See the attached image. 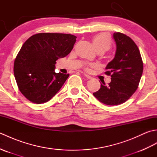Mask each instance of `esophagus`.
Segmentation results:
<instances>
[{
  "label": "esophagus",
  "mask_w": 157,
  "mask_h": 157,
  "mask_svg": "<svg viewBox=\"0 0 157 157\" xmlns=\"http://www.w3.org/2000/svg\"><path fill=\"white\" fill-rule=\"evenodd\" d=\"M84 75L86 77V78H88V79H91V78H92V77H91L90 75H88V74H86V73H84Z\"/></svg>",
  "instance_id": "34e87169"
}]
</instances>
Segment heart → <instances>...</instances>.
Returning <instances> with one entry per match:
<instances>
[{
	"instance_id": "b5f03b06",
	"label": "heart",
	"mask_w": 157,
	"mask_h": 157,
	"mask_svg": "<svg viewBox=\"0 0 157 157\" xmlns=\"http://www.w3.org/2000/svg\"><path fill=\"white\" fill-rule=\"evenodd\" d=\"M92 43L96 51L101 50L103 51L109 50L111 44L109 38L105 34H100L95 36L92 39Z\"/></svg>"
}]
</instances>
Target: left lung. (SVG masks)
I'll return each mask as SVG.
<instances>
[{
  "mask_svg": "<svg viewBox=\"0 0 157 157\" xmlns=\"http://www.w3.org/2000/svg\"><path fill=\"white\" fill-rule=\"evenodd\" d=\"M116 43L115 57L106 67L105 73L111 75L109 85L102 82L93 93L105 105H118L131 97L138 87L143 72V62L139 49L129 36L119 32L113 34Z\"/></svg>",
  "mask_w": 157,
  "mask_h": 157,
  "instance_id": "1",
  "label": "left lung"
}]
</instances>
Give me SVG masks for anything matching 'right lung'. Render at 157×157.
<instances>
[{
  "label": "right lung",
  "mask_w": 157,
  "mask_h": 157,
  "mask_svg": "<svg viewBox=\"0 0 157 157\" xmlns=\"http://www.w3.org/2000/svg\"><path fill=\"white\" fill-rule=\"evenodd\" d=\"M76 38L68 34L40 33L25 42L13 71L19 90L26 98L41 104L60 90L69 74L55 73L56 61L69 54Z\"/></svg>",
  "instance_id": "1"
}]
</instances>
